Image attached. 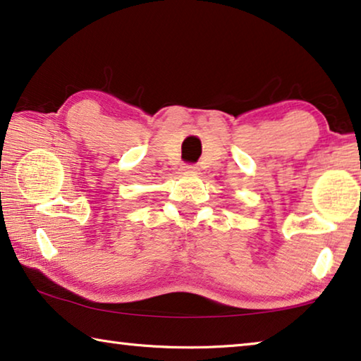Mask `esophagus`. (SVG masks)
I'll list each match as a JSON object with an SVG mask.
<instances>
[{"instance_id":"34e87169","label":"esophagus","mask_w":361,"mask_h":361,"mask_svg":"<svg viewBox=\"0 0 361 361\" xmlns=\"http://www.w3.org/2000/svg\"><path fill=\"white\" fill-rule=\"evenodd\" d=\"M183 170L188 171V173H192V171H197V167H196V165H192V164H185V165H183Z\"/></svg>"}]
</instances>
